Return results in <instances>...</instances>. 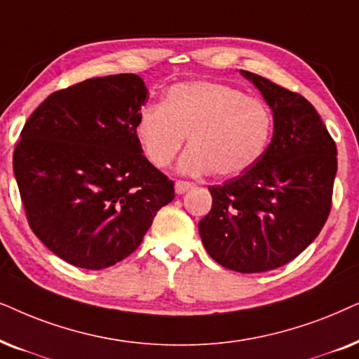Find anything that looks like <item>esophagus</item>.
<instances>
[{
    "label": "esophagus",
    "instance_id": "34e87169",
    "mask_svg": "<svg viewBox=\"0 0 359 359\" xmlns=\"http://www.w3.org/2000/svg\"><path fill=\"white\" fill-rule=\"evenodd\" d=\"M190 189H194L192 182H187V180H177V182H175V192L179 195L185 194Z\"/></svg>",
    "mask_w": 359,
    "mask_h": 359
}]
</instances>
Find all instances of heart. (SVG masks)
<instances>
[{
  "mask_svg": "<svg viewBox=\"0 0 359 359\" xmlns=\"http://www.w3.org/2000/svg\"><path fill=\"white\" fill-rule=\"evenodd\" d=\"M272 113L261 100L245 97L226 83L197 80L167 88L162 103L140 109L135 135L142 152L156 167H167L182 149L185 174L231 177L261 159L269 144Z\"/></svg>",
  "mask_w": 359,
  "mask_h": 359,
  "instance_id": "b5f03b06",
  "label": "heart"
}]
</instances>
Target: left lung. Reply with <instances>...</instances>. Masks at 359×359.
I'll list each match as a JSON object with an SVG mask.
<instances>
[{
    "label": "left lung",
    "mask_w": 359,
    "mask_h": 359,
    "mask_svg": "<svg viewBox=\"0 0 359 359\" xmlns=\"http://www.w3.org/2000/svg\"><path fill=\"white\" fill-rule=\"evenodd\" d=\"M241 74L271 107L274 136L255 165L208 187L212 210L198 233L218 264L251 274L287 264L322 231L332 210L337 144L302 95Z\"/></svg>",
    "instance_id": "left-lung-1"
}]
</instances>
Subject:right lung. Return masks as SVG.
I'll return each instance as SVG.
<instances>
[{"label": "right lung", "mask_w": 359, "mask_h": 359, "mask_svg": "<svg viewBox=\"0 0 359 359\" xmlns=\"http://www.w3.org/2000/svg\"><path fill=\"white\" fill-rule=\"evenodd\" d=\"M147 88L140 75L97 76L49 95L14 147L27 223L49 250L83 269H104L141 245L174 182L135 135Z\"/></svg>", "instance_id": "1"}]
</instances>
